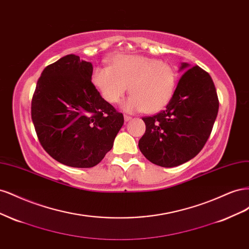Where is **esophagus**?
Returning <instances> with one entry per match:
<instances>
[{
	"mask_svg": "<svg viewBox=\"0 0 249 249\" xmlns=\"http://www.w3.org/2000/svg\"><path fill=\"white\" fill-rule=\"evenodd\" d=\"M124 120L127 123V122H130V120H132V117L131 116H127V115H124Z\"/></svg>",
	"mask_w": 249,
	"mask_h": 249,
	"instance_id": "34e87169",
	"label": "esophagus"
}]
</instances>
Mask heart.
I'll list each match as a JSON object with an SVG mask.
<instances>
[{
  "instance_id": "1",
  "label": "heart",
  "mask_w": 249,
  "mask_h": 249,
  "mask_svg": "<svg viewBox=\"0 0 249 249\" xmlns=\"http://www.w3.org/2000/svg\"><path fill=\"white\" fill-rule=\"evenodd\" d=\"M92 83L105 101L117 104L130 86L132 94L123 103L126 112L161 111L172 99L178 84L175 67L141 55H117L111 66H96Z\"/></svg>"
}]
</instances>
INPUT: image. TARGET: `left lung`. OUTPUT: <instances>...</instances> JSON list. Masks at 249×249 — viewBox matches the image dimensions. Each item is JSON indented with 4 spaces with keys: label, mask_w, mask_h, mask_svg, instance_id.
Instances as JSON below:
<instances>
[{
    "label": "left lung",
    "mask_w": 249,
    "mask_h": 249,
    "mask_svg": "<svg viewBox=\"0 0 249 249\" xmlns=\"http://www.w3.org/2000/svg\"><path fill=\"white\" fill-rule=\"evenodd\" d=\"M180 77L166 109L143 117L146 130L138 146L148 161L175 167L189 161L205 146L219 109L210 74L195 65L182 63Z\"/></svg>",
    "instance_id": "obj_1"
}]
</instances>
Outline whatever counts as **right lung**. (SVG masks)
Segmentation results:
<instances>
[{"label": "right lung", "instance_id": "right-lung-1", "mask_svg": "<svg viewBox=\"0 0 249 249\" xmlns=\"http://www.w3.org/2000/svg\"><path fill=\"white\" fill-rule=\"evenodd\" d=\"M92 71L79 56H64L43 70L33 94L31 116L41 146L71 167L99 164L124 122L92 84Z\"/></svg>", "mask_w": 249, "mask_h": 249}]
</instances>
